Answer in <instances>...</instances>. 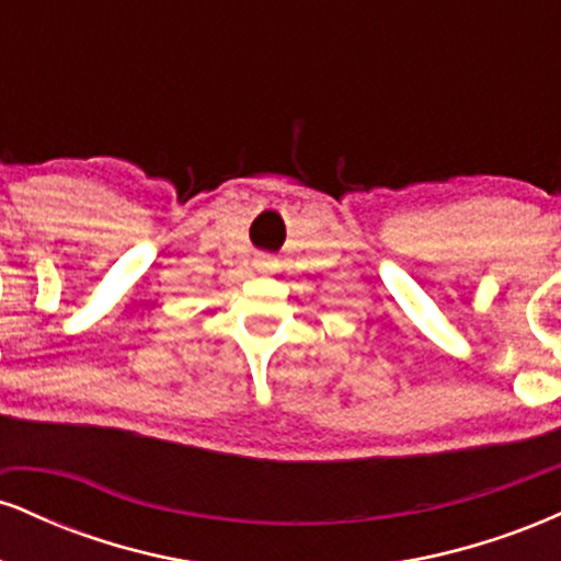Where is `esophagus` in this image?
I'll use <instances>...</instances> for the list:
<instances>
[{"mask_svg": "<svg viewBox=\"0 0 561 561\" xmlns=\"http://www.w3.org/2000/svg\"><path fill=\"white\" fill-rule=\"evenodd\" d=\"M255 268H259V272H274L276 261L268 259V255H259V259H255Z\"/></svg>", "mask_w": 561, "mask_h": 561, "instance_id": "1", "label": "esophagus"}]
</instances>
